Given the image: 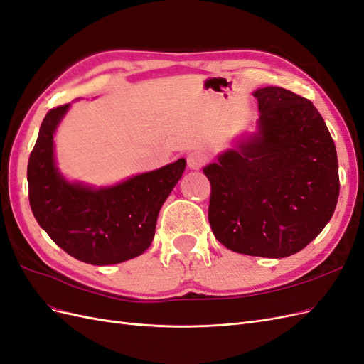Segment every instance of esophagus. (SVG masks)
Returning <instances> with one entry per match:
<instances>
[{
  "label": "esophagus",
  "instance_id": "obj_1",
  "mask_svg": "<svg viewBox=\"0 0 364 364\" xmlns=\"http://www.w3.org/2000/svg\"><path fill=\"white\" fill-rule=\"evenodd\" d=\"M205 162H206V155L199 150L191 151L188 153V156H186V164H188V167L191 170H200L205 165Z\"/></svg>",
  "mask_w": 364,
  "mask_h": 364
}]
</instances>
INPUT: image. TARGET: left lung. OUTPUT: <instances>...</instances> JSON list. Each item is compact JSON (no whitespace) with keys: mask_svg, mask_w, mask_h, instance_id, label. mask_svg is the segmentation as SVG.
I'll return each mask as SVG.
<instances>
[{"mask_svg":"<svg viewBox=\"0 0 364 364\" xmlns=\"http://www.w3.org/2000/svg\"><path fill=\"white\" fill-rule=\"evenodd\" d=\"M253 97L257 132L203 168L211 183L208 218L229 250L285 258L311 243L334 214L337 151L310 100L279 86Z\"/></svg>","mask_w":364,"mask_h":364,"instance_id":"8db88e82","label":"left lung"}]
</instances>
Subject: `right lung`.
<instances>
[{
	"label": "right lung",
	"instance_id": "add662e5",
	"mask_svg": "<svg viewBox=\"0 0 364 364\" xmlns=\"http://www.w3.org/2000/svg\"><path fill=\"white\" fill-rule=\"evenodd\" d=\"M70 105L43 118L28 167V200L39 226L75 259L109 266L144 253L155 237L159 209L182 178L183 158L112 186L70 182L54 159V134Z\"/></svg>",
	"mask_w": 364,
	"mask_h": 364
}]
</instances>
